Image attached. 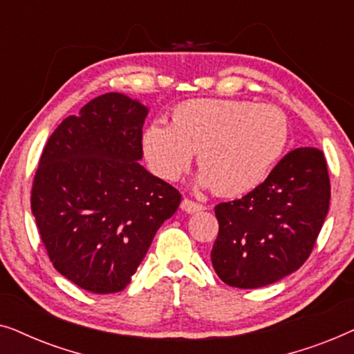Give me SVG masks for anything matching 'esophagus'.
<instances>
[{
  "mask_svg": "<svg viewBox=\"0 0 354 354\" xmlns=\"http://www.w3.org/2000/svg\"><path fill=\"white\" fill-rule=\"evenodd\" d=\"M181 209L186 210L187 214H194V212H201L204 210V205L199 204V202H194L191 199H187V197H185L181 202Z\"/></svg>",
  "mask_w": 354,
  "mask_h": 354,
  "instance_id": "obj_1",
  "label": "esophagus"
}]
</instances>
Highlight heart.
I'll return each mask as SVG.
<instances>
[{
	"instance_id": "b5f03b06",
	"label": "heart",
	"mask_w": 354,
	"mask_h": 354,
	"mask_svg": "<svg viewBox=\"0 0 354 354\" xmlns=\"http://www.w3.org/2000/svg\"><path fill=\"white\" fill-rule=\"evenodd\" d=\"M288 144L283 111L267 103L196 98L174 108L171 124L153 122L144 134L152 167L178 180L194 152L201 183L221 196L252 191L268 176Z\"/></svg>"
}]
</instances>
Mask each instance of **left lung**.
<instances>
[{
	"label": "left lung",
	"instance_id": "left-lung-1",
	"mask_svg": "<svg viewBox=\"0 0 354 354\" xmlns=\"http://www.w3.org/2000/svg\"><path fill=\"white\" fill-rule=\"evenodd\" d=\"M330 204L322 150H291L267 180L241 199L215 207L218 236L210 259L233 288H261L308 261Z\"/></svg>",
	"mask_w": 354,
	"mask_h": 354
}]
</instances>
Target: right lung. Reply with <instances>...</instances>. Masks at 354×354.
<instances>
[{
    "label": "right lung",
    "instance_id": "right-lung-1",
    "mask_svg": "<svg viewBox=\"0 0 354 354\" xmlns=\"http://www.w3.org/2000/svg\"><path fill=\"white\" fill-rule=\"evenodd\" d=\"M147 108L122 93L93 98L53 131L30 209L51 263L95 295L124 290L157 230L181 202L142 158Z\"/></svg>",
    "mask_w": 354,
    "mask_h": 354
}]
</instances>
